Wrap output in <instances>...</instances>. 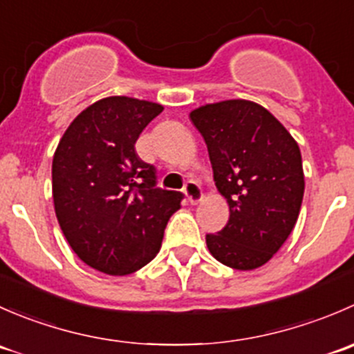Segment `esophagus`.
Segmentation results:
<instances>
[{
	"mask_svg": "<svg viewBox=\"0 0 354 354\" xmlns=\"http://www.w3.org/2000/svg\"><path fill=\"white\" fill-rule=\"evenodd\" d=\"M185 195H187L188 202L192 203V205H197L200 200L203 198V194H202V188L198 187L195 181H188L187 185H185Z\"/></svg>",
	"mask_w": 354,
	"mask_h": 354,
	"instance_id": "1",
	"label": "esophagus"
}]
</instances>
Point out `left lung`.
<instances>
[{
	"label": "left lung",
	"instance_id": "1",
	"mask_svg": "<svg viewBox=\"0 0 354 354\" xmlns=\"http://www.w3.org/2000/svg\"><path fill=\"white\" fill-rule=\"evenodd\" d=\"M190 120L230 205V221L217 234H207V248L231 269L262 267L288 240L301 209L298 144L269 111L245 99L200 106Z\"/></svg>",
	"mask_w": 354,
	"mask_h": 354
}]
</instances>
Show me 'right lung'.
I'll use <instances>...</instances> for the list:
<instances>
[{"label":"right lung","mask_w":354,"mask_h":354,"mask_svg":"<svg viewBox=\"0 0 354 354\" xmlns=\"http://www.w3.org/2000/svg\"><path fill=\"white\" fill-rule=\"evenodd\" d=\"M162 106L113 95L82 111L53 157V200L59 227L88 267L127 276L159 253L183 194L156 187V167L135 142Z\"/></svg>","instance_id":"add662e5"}]
</instances>
